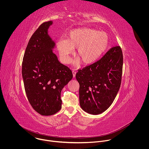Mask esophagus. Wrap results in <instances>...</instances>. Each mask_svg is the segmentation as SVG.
<instances>
[{
	"mask_svg": "<svg viewBox=\"0 0 149 149\" xmlns=\"http://www.w3.org/2000/svg\"><path fill=\"white\" fill-rule=\"evenodd\" d=\"M72 73H73V77H75L76 74V72L74 71V70H73V71H72Z\"/></svg>",
	"mask_w": 149,
	"mask_h": 149,
	"instance_id": "esophagus-1",
	"label": "esophagus"
}]
</instances>
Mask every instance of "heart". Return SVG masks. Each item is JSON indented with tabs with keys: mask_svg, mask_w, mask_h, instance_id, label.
<instances>
[{
	"mask_svg": "<svg viewBox=\"0 0 149 149\" xmlns=\"http://www.w3.org/2000/svg\"><path fill=\"white\" fill-rule=\"evenodd\" d=\"M108 45L106 33L90 28H81L69 33L66 40L57 43L60 60L64 64L70 61L73 49H77V61L83 65L95 63L105 52Z\"/></svg>",
	"mask_w": 149,
	"mask_h": 149,
	"instance_id": "heart-1",
	"label": "heart"
}]
</instances>
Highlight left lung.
<instances>
[{
	"mask_svg": "<svg viewBox=\"0 0 149 149\" xmlns=\"http://www.w3.org/2000/svg\"><path fill=\"white\" fill-rule=\"evenodd\" d=\"M123 58L120 46L111 47L97 61L78 69L79 100L87 113L97 115L107 110L119 90Z\"/></svg>",
	"mask_w": 149,
	"mask_h": 149,
	"instance_id": "obj_1",
	"label": "left lung"
}]
</instances>
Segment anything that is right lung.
Instances as JSON below:
<instances>
[{"label": "right lung", "mask_w": 149, "mask_h": 149, "mask_svg": "<svg viewBox=\"0 0 149 149\" xmlns=\"http://www.w3.org/2000/svg\"><path fill=\"white\" fill-rule=\"evenodd\" d=\"M52 24L42 23L30 38L22 62V73L26 96L33 109L44 116L61 108V92L73 77L72 70L61 64L53 52L55 43L47 34Z\"/></svg>", "instance_id": "obj_1"}]
</instances>
